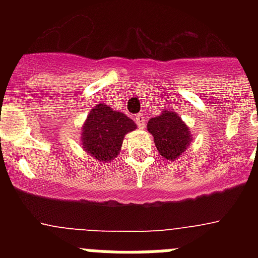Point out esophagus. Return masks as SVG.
I'll list each match as a JSON object with an SVG mask.
<instances>
[{
	"mask_svg": "<svg viewBox=\"0 0 258 258\" xmlns=\"http://www.w3.org/2000/svg\"><path fill=\"white\" fill-rule=\"evenodd\" d=\"M134 120H136L137 125H138L140 127H145L146 126V117L142 115V113H138V115H136Z\"/></svg>",
	"mask_w": 258,
	"mask_h": 258,
	"instance_id": "1",
	"label": "esophagus"
}]
</instances>
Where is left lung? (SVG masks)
<instances>
[{"instance_id": "8db88e82", "label": "left lung", "mask_w": 258, "mask_h": 258, "mask_svg": "<svg viewBox=\"0 0 258 258\" xmlns=\"http://www.w3.org/2000/svg\"><path fill=\"white\" fill-rule=\"evenodd\" d=\"M147 129L154 136L157 151L168 160L178 159L191 142L188 127L179 116L169 111H164L163 115L150 118Z\"/></svg>"}]
</instances>
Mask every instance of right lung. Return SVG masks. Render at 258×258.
<instances>
[{
	"mask_svg": "<svg viewBox=\"0 0 258 258\" xmlns=\"http://www.w3.org/2000/svg\"><path fill=\"white\" fill-rule=\"evenodd\" d=\"M137 125L124 113L113 111L107 104H98L90 111L83 127L85 151L99 161L113 160L121 150L124 136Z\"/></svg>",
	"mask_w": 258,
	"mask_h": 258,
	"instance_id": "1",
	"label": "right lung"
}]
</instances>
